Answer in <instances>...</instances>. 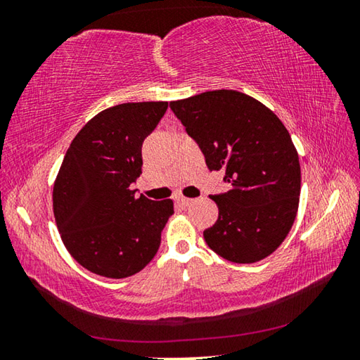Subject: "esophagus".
<instances>
[{
  "mask_svg": "<svg viewBox=\"0 0 360 360\" xmlns=\"http://www.w3.org/2000/svg\"><path fill=\"white\" fill-rule=\"evenodd\" d=\"M176 202H178L181 206H184V208H186V206L193 203V200L192 198H186V197H178V198H176Z\"/></svg>",
  "mask_w": 360,
  "mask_h": 360,
  "instance_id": "1",
  "label": "esophagus"
}]
</instances>
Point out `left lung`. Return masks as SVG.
Masks as SVG:
<instances>
[{
	"label": "left lung",
	"instance_id": "left-lung-1",
	"mask_svg": "<svg viewBox=\"0 0 360 360\" xmlns=\"http://www.w3.org/2000/svg\"><path fill=\"white\" fill-rule=\"evenodd\" d=\"M210 172H224L231 191L211 195L219 208L203 231L212 251L235 264L275 252L295 221L300 162L276 114L236 90H211L169 103Z\"/></svg>",
	"mask_w": 360,
	"mask_h": 360
}]
</instances>
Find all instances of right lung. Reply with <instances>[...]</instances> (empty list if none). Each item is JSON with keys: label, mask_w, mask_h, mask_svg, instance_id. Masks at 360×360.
I'll list each match as a JSON object with an SVG mask.
<instances>
[{"label": "right lung", "mask_w": 360, "mask_h": 360, "mask_svg": "<svg viewBox=\"0 0 360 360\" xmlns=\"http://www.w3.org/2000/svg\"><path fill=\"white\" fill-rule=\"evenodd\" d=\"M167 101L124 103L85 124L70 144L53 184V216L63 245L95 275L127 278L154 259L173 214L172 200L136 197L141 148Z\"/></svg>", "instance_id": "right-lung-1"}]
</instances>
